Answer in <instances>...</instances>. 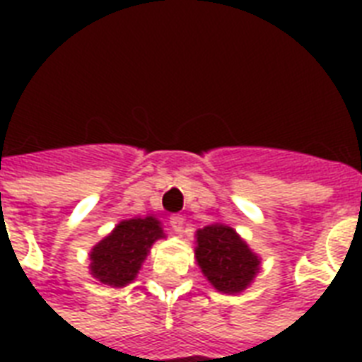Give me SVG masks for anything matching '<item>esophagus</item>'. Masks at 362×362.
Here are the masks:
<instances>
[{
    "instance_id": "obj_1",
    "label": "esophagus",
    "mask_w": 362,
    "mask_h": 362,
    "mask_svg": "<svg viewBox=\"0 0 362 362\" xmlns=\"http://www.w3.org/2000/svg\"><path fill=\"white\" fill-rule=\"evenodd\" d=\"M169 223L176 235H182V233H184V223H186V221H184V218H182V216H170Z\"/></svg>"
}]
</instances>
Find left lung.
<instances>
[{
	"label": "left lung",
	"mask_w": 362,
	"mask_h": 362,
	"mask_svg": "<svg viewBox=\"0 0 362 362\" xmlns=\"http://www.w3.org/2000/svg\"><path fill=\"white\" fill-rule=\"evenodd\" d=\"M195 259L216 291L237 295L252 286L261 257L226 223H210L195 233Z\"/></svg>",
	"instance_id": "obj_1"
}]
</instances>
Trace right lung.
I'll use <instances>...</instances> for the list:
<instances>
[{"mask_svg": "<svg viewBox=\"0 0 362 362\" xmlns=\"http://www.w3.org/2000/svg\"><path fill=\"white\" fill-rule=\"evenodd\" d=\"M165 238L161 221L153 216L122 220L90 252V274L110 287L135 280L153 242Z\"/></svg>", "mask_w": 362, "mask_h": 362, "instance_id": "obj_1", "label": "right lung"}]
</instances>
